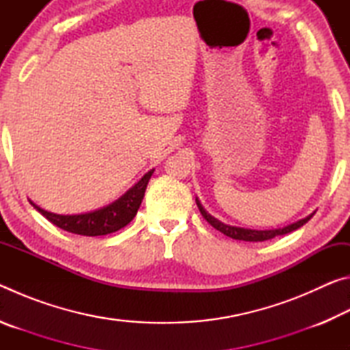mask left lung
Here are the masks:
<instances>
[{"instance_id":"left-lung-1","label":"left lung","mask_w":350,"mask_h":350,"mask_svg":"<svg viewBox=\"0 0 350 350\" xmlns=\"http://www.w3.org/2000/svg\"><path fill=\"white\" fill-rule=\"evenodd\" d=\"M196 204L199 206L200 213H202V216L205 217V221L208 222L211 227H215L219 232L224 233L225 236H228V238H233V239H238V241H245V242H262V241H267V239H273L275 236H282V234H287V233H292L295 230H298L299 227H303V225L309 221V219L315 215V211L312 213V215L306 216L304 219H299V221H296L290 225H286V227H280V228H271V230H253V228H244V227H236V225H228V224H224L216 219L215 216H211L208 211H206L202 204H200V200L196 198Z\"/></svg>"}]
</instances>
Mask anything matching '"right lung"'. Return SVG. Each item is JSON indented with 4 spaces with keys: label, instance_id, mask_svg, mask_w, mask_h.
Segmentation results:
<instances>
[{
    "label": "right lung",
    "instance_id": "1",
    "mask_svg": "<svg viewBox=\"0 0 350 350\" xmlns=\"http://www.w3.org/2000/svg\"><path fill=\"white\" fill-rule=\"evenodd\" d=\"M152 173L154 170H150L137 183H134L125 194H122L114 202L94 211L80 213V215H57V213L40 208L32 200L31 204L47 221H51L57 227L66 230L69 233L81 236L109 234L125 227L137 215V210L142 204V199L145 196V189Z\"/></svg>",
    "mask_w": 350,
    "mask_h": 350
}]
</instances>
